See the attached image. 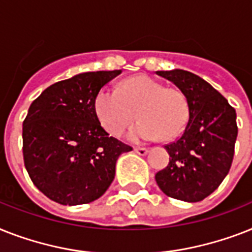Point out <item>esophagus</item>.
<instances>
[{
    "mask_svg": "<svg viewBox=\"0 0 252 252\" xmlns=\"http://www.w3.org/2000/svg\"><path fill=\"white\" fill-rule=\"evenodd\" d=\"M134 153L144 157V155H146L149 153V149H146V147H134Z\"/></svg>",
    "mask_w": 252,
    "mask_h": 252,
    "instance_id": "1",
    "label": "esophagus"
}]
</instances>
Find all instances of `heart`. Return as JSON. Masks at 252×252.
<instances>
[{"mask_svg": "<svg viewBox=\"0 0 252 252\" xmlns=\"http://www.w3.org/2000/svg\"><path fill=\"white\" fill-rule=\"evenodd\" d=\"M95 114L111 136H122L137 116L141 122L129 132L132 141L172 140L183 132L189 118L183 92L165 88L149 76H136L120 84L119 91L102 88L95 97Z\"/></svg>", "mask_w": 252, "mask_h": 252, "instance_id": "1", "label": "heart"}]
</instances>
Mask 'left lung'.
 Instances as JSON below:
<instances>
[{"mask_svg":"<svg viewBox=\"0 0 252 252\" xmlns=\"http://www.w3.org/2000/svg\"><path fill=\"white\" fill-rule=\"evenodd\" d=\"M183 92L189 120L179 140L165 145L169 163L155 175L165 195L199 202L218 189L228 175L234 155L236 110L202 77L184 71H157Z\"/></svg>","mask_w":252,"mask_h":252,"instance_id":"8db88e82","label":"left lung"}]
</instances>
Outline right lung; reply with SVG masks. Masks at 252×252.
<instances>
[{
  "label": "right lung",
  "instance_id": "obj_1",
  "mask_svg": "<svg viewBox=\"0 0 252 252\" xmlns=\"http://www.w3.org/2000/svg\"><path fill=\"white\" fill-rule=\"evenodd\" d=\"M115 71L83 72L46 88L23 122L24 165L34 186L64 206L91 203L115 177L116 160L132 147L108 136L95 97Z\"/></svg>",
  "mask_w": 252,
  "mask_h": 252
}]
</instances>
